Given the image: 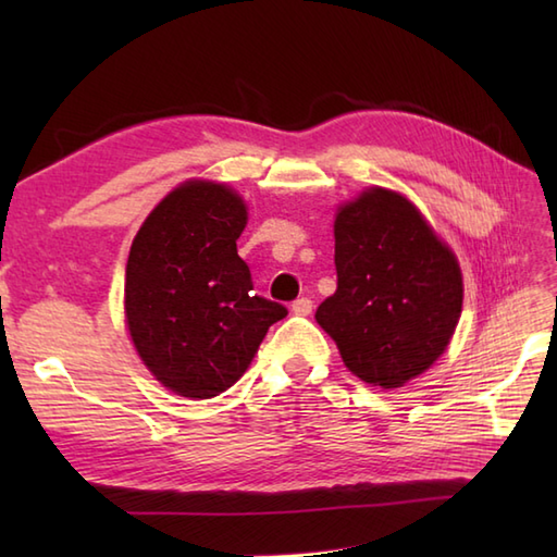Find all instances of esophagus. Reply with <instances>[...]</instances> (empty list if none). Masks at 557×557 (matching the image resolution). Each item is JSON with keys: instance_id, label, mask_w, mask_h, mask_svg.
Returning <instances> with one entry per match:
<instances>
[{"instance_id": "esophagus-1", "label": "esophagus", "mask_w": 557, "mask_h": 557, "mask_svg": "<svg viewBox=\"0 0 557 557\" xmlns=\"http://www.w3.org/2000/svg\"><path fill=\"white\" fill-rule=\"evenodd\" d=\"M311 309H313V301L309 297H299L297 301L292 304V311L297 313V315H309Z\"/></svg>"}]
</instances>
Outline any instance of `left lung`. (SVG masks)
<instances>
[{
	"label": "left lung",
	"mask_w": 557,
	"mask_h": 557,
	"mask_svg": "<svg viewBox=\"0 0 557 557\" xmlns=\"http://www.w3.org/2000/svg\"><path fill=\"white\" fill-rule=\"evenodd\" d=\"M335 268L337 292L315 321L354 375L389 389L441 357L461 313V272L405 196L371 188L339 208Z\"/></svg>",
	"instance_id": "obj_1"
}]
</instances>
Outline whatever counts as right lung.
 Returning <instances> with one entry per match:
<instances>
[{
	"mask_svg": "<svg viewBox=\"0 0 557 557\" xmlns=\"http://www.w3.org/2000/svg\"><path fill=\"white\" fill-rule=\"evenodd\" d=\"M246 206L222 184L191 182L162 200L126 260V321L158 381L208 399L239 381L287 309L258 297L236 253Z\"/></svg>",
	"mask_w": 557,
	"mask_h": 557,
	"instance_id": "obj_1",
	"label": "right lung"
}]
</instances>
